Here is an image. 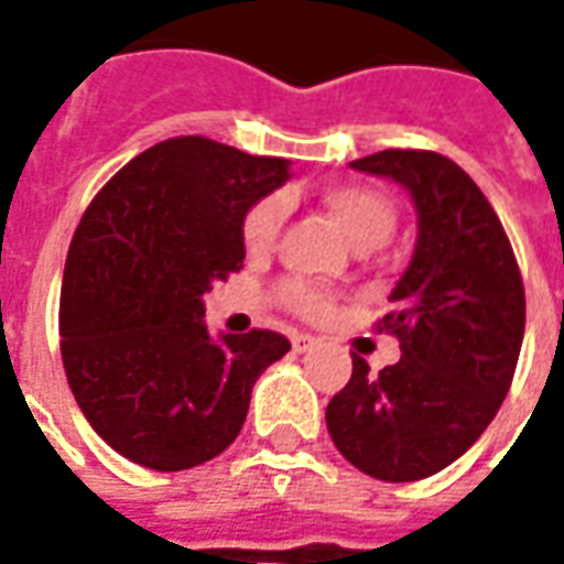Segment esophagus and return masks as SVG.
Masks as SVG:
<instances>
[{
  "mask_svg": "<svg viewBox=\"0 0 564 564\" xmlns=\"http://www.w3.org/2000/svg\"><path fill=\"white\" fill-rule=\"evenodd\" d=\"M317 338L314 335H295L293 338V350L295 354H307V350H314L317 347Z\"/></svg>",
  "mask_w": 564,
  "mask_h": 564,
  "instance_id": "1",
  "label": "esophagus"
}]
</instances>
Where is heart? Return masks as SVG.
Segmentation results:
<instances>
[{"label": "heart", "instance_id": "heart-1", "mask_svg": "<svg viewBox=\"0 0 564 564\" xmlns=\"http://www.w3.org/2000/svg\"><path fill=\"white\" fill-rule=\"evenodd\" d=\"M323 205H326L329 217L338 223V229L347 235V241L356 250H366V247L375 250L395 229V208H392L390 198L378 193V189L356 184L332 186V189L323 193ZM283 214H286V205H283L281 196H269L257 202L245 217L247 250H253V253L271 250L274 238L281 232ZM283 302L299 314H305V317H323L329 311V295L302 281L283 286Z\"/></svg>", "mask_w": 564, "mask_h": 564}]
</instances>
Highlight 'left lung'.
Segmentation results:
<instances>
[{"label": "left lung", "instance_id": "1", "mask_svg": "<svg viewBox=\"0 0 564 564\" xmlns=\"http://www.w3.org/2000/svg\"><path fill=\"white\" fill-rule=\"evenodd\" d=\"M350 169L390 177L416 210V245L380 329L402 359L354 375L326 408L341 456L368 477L411 484L471 447L505 402L525 332V293L496 210L459 165L432 150H380Z\"/></svg>", "mask_w": 564, "mask_h": 564}]
</instances>
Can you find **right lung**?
Here are the masks:
<instances>
[{
    "label": "right lung",
    "instance_id": "obj_1",
    "mask_svg": "<svg viewBox=\"0 0 564 564\" xmlns=\"http://www.w3.org/2000/svg\"><path fill=\"white\" fill-rule=\"evenodd\" d=\"M290 162L184 135L153 144L93 198L63 274L68 387L108 447L153 471L220 456L245 425L278 332L210 335L205 302L245 269V217Z\"/></svg>",
    "mask_w": 564,
    "mask_h": 564
}]
</instances>
